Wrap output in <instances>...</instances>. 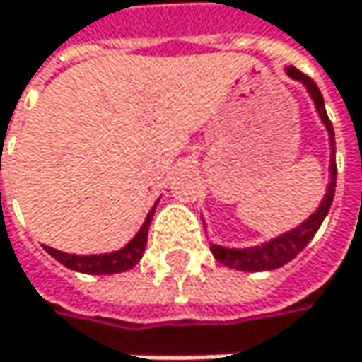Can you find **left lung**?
Wrapping results in <instances>:
<instances>
[{
    "instance_id": "1",
    "label": "left lung",
    "mask_w": 362,
    "mask_h": 362,
    "mask_svg": "<svg viewBox=\"0 0 362 362\" xmlns=\"http://www.w3.org/2000/svg\"><path fill=\"white\" fill-rule=\"evenodd\" d=\"M285 73L300 81L306 92L310 94L313 103H315V109L319 112L323 125H325L327 134H329V146H331V163H329V184H327V192L321 201V205L317 207L315 214L308 216V220H304L300 226L270 239L268 243H262V245H255V247H222V245H216L211 243V253L214 257L228 266V268H235V270H243V272H262V270H274V268H281L285 266L287 262H291L298 253L302 252L310 239L317 235V230L321 228L325 216L329 214V207H331V201H333V194H335V176H337V168H335V136H333V125L327 117L325 110V100H323V94L321 90L317 88V83L304 75L302 71H298L296 66H287Z\"/></svg>"
}]
</instances>
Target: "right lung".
Here are the masks:
<instances>
[{
  "label": "right lung",
  "instance_id": "obj_1",
  "mask_svg": "<svg viewBox=\"0 0 362 362\" xmlns=\"http://www.w3.org/2000/svg\"><path fill=\"white\" fill-rule=\"evenodd\" d=\"M157 207V203H155ZM155 207L148 211L142 228L136 233V237L125 245L121 247L119 252L110 253H94V255H77V253H64L54 250V247H47L43 245V250L49 253L54 259H58L62 266L71 268V270H77V272H86V274H115V272H125L129 268H134L146 250V239H148V226H151V220L155 216Z\"/></svg>",
  "mask_w": 362,
  "mask_h": 362
}]
</instances>
